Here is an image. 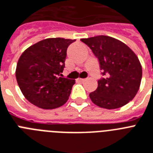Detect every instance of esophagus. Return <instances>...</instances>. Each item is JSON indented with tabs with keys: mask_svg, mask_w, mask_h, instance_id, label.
I'll list each match as a JSON object with an SVG mask.
<instances>
[{
	"mask_svg": "<svg viewBox=\"0 0 153 153\" xmlns=\"http://www.w3.org/2000/svg\"><path fill=\"white\" fill-rule=\"evenodd\" d=\"M77 80H78V81H79V82H84V80H85V79H82V78H78Z\"/></svg>",
	"mask_w": 153,
	"mask_h": 153,
	"instance_id": "1",
	"label": "esophagus"
}]
</instances>
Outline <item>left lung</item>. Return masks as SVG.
I'll return each mask as SVG.
<instances>
[{
  "label": "left lung",
  "instance_id": "8db88e82",
  "mask_svg": "<svg viewBox=\"0 0 153 153\" xmlns=\"http://www.w3.org/2000/svg\"><path fill=\"white\" fill-rule=\"evenodd\" d=\"M98 59L104 78L89 94L92 102L107 109L131 102L139 90L142 68L135 53L120 40L108 36L80 39Z\"/></svg>",
  "mask_w": 153,
  "mask_h": 153
}]
</instances>
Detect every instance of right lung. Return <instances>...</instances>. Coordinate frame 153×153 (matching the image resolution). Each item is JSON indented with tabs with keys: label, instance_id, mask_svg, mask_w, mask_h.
<instances>
[{
	"label": "right lung",
	"instance_id": "obj_1",
	"mask_svg": "<svg viewBox=\"0 0 153 153\" xmlns=\"http://www.w3.org/2000/svg\"><path fill=\"white\" fill-rule=\"evenodd\" d=\"M76 40L47 38L29 47L19 59L17 83L24 97L33 105L53 109L65 104L74 79L60 77L65 67L66 50Z\"/></svg>",
	"mask_w": 153,
	"mask_h": 153
}]
</instances>
